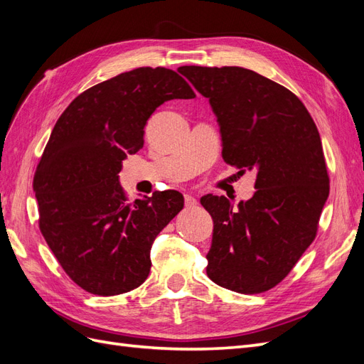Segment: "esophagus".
Returning <instances> with one entry per match:
<instances>
[{"mask_svg": "<svg viewBox=\"0 0 364 364\" xmlns=\"http://www.w3.org/2000/svg\"><path fill=\"white\" fill-rule=\"evenodd\" d=\"M197 205V200L194 199L193 196H190V194H185V206L186 208H194Z\"/></svg>", "mask_w": 364, "mask_h": 364, "instance_id": "esophagus-1", "label": "esophagus"}]
</instances>
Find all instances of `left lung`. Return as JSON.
Returning a JSON list of instances; mask_svg holds the SVG:
<instances>
[{
    "instance_id": "obj_1",
    "label": "left lung",
    "mask_w": 364,
    "mask_h": 364,
    "mask_svg": "<svg viewBox=\"0 0 364 364\" xmlns=\"http://www.w3.org/2000/svg\"><path fill=\"white\" fill-rule=\"evenodd\" d=\"M209 98L226 164L255 170V194L234 209L225 196L200 203L214 222L206 273L220 287L255 294L278 285L317 234L329 194L322 141L287 87L241 67H181Z\"/></svg>"
}]
</instances>
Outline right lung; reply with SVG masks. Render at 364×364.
Segmentation results:
<instances>
[{
	"label": "right lung",
	"instance_id": "1",
	"mask_svg": "<svg viewBox=\"0 0 364 364\" xmlns=\"http://www.w3.org/2000/svg\"><path fill=\"white\" fill-rule=\"evenodd\" d=\"M194 97L176 71L142 67L90 87L59 117L33 190L43 238L83 290L115 296L147 279L153 241L183 208V196L167 190L129 202L118 173L144 146L156 107Z\"/></svg>",
	"mask_w": 364,
	"mask_h": 364
}]
</instances>
